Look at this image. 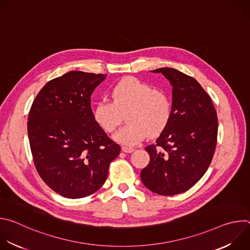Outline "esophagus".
<instances>
[{"mask_svg": "<svg viewBox=\"0 0 250 250\" xmlns=\"http://www.w3.org/2000/svg\"><path fill=\"white\" fill-rule=\"evenodd\" d=\"M122 149H123V151L125 152V153H130V152H132V151L134 150V148H133V147H130V146H123Z\"/></svg>", "mask_w": 250, "mask_h": 250, "instance_id": "esophagus-1", "label": "esophagus"}]
</instances>
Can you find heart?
Returning a JSON list of instances; mask_svg holds the SVG:
<instances>
[{"instance_id": "b5f03b06", "label": "heart", "mask_w": 250, "mask_h": 250, "mask_svg": "<svg viewBox=\"0 0 250 250\" xmlns=\"http://www.w3.org/2000/svg\"><path fill=\"white\" fill-rule=\"evenodd\" d=\"M110 94L113 102L99 101L94 109V119L104 131L112 132L126 114L127 124L113 136L124 146H135L148 134H159L171 120L172 101L169 94L137 78L128 77L120 81Z\"/></svg>"}]
</instances>
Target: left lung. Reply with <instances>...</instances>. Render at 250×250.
Returning a JSON list of instances; mask_svg holds the SVG:
<instances>
[{
	"label": "left lung",
	"instance_id": "obj_1",
	"mask_svg": "<svg viewBox=\"0 0 250 250\" xmlns=\"http://www.w3.org/2000/svg\"><path fill=\"white\" fill-rule=\"evenodd\" d=\"M151 72L163 74L173 87L172 117L156 144L146 147L150 160L140 178L153 193L173 196L193 187L208 168L217 146V112L193 77L168 67Z\"/></svg>",
	"mask_w": 250,
	"mask_h": 250
}]
</instances>
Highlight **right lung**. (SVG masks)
I'll return each instance as SVG.
<instances>
[{"label":"right lung","mask_w":250,"mask_h":250,"mask_svg":"<svg viewBox=\"0 0 250 250\" xmlns=\"http://www.w3.org/2000/svg\"><path fill=\"white\" fill-rule=\"evenodd\" d=\"M106 75L70 71L44 85L27 119L29 146L42 179L54 192L79 199L98 191L121 146L97 124L91 95Z\"/></svg>","instance_id":"add662e5"}]
</instances>
